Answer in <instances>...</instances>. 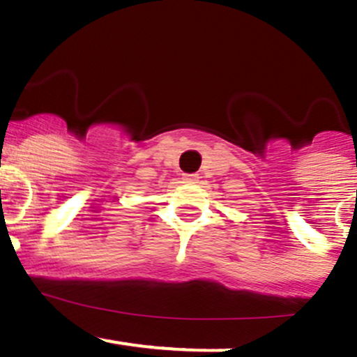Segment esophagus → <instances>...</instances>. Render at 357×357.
<instances>
[{
  "mask_svg": "<svg viewBox=\"0 0 357 357\" xmlns=\"http://www.w3.org/2000/svg\"><path fill=\"white\" fill-rule=\"evenodd\" d=\"M183 183H197V180H199V175L197 174H185L182 177Z\"/></svg>",
  "mask_w": 357,
  "mask_h": 357,
  "instance_id": "obj_1",
  "label": "esophagus"
}]
</instances>
